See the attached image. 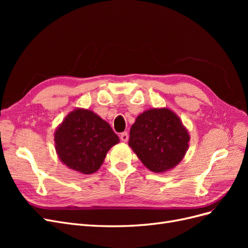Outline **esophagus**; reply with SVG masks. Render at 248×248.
Masks as SVG:
<instances>
[{
	"label": "esophagus",
	"mask_w": 248,
	"mask_h": 248,
	"mask_svg": "<svg viewBox=\"0 0 248 248\" xmlns=\"http://www.w3.org/2000/svg\"><path fill=\"white\" fill-rule=\"evenodd\" d=\"M120 139H121V140H122V141L126 142L127 140H128V139H129V137H128V132H127V131L122 132V133H121V136H120Z\"/></svg>",
	"instance_id": "34e87169"
}]
</instances>
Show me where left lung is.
I'll return each instance as SVG.
<instances>
[{"mask_svg": "<svg viewBox=\"0 0 248 248\" xmlns=\"http://www.w3.org/2000/svg\"><path fill=\"white\" fill-rule=\"evenodd\" d=\"M129 147L144 166L164 172L182 161L189 146V133L182 121L168 108L141 112L130 128Z\"/></svg>", "mask_w": 248, "mask_h": 248, "instance_id": "left-lung-1", "label": "left lung"}]
</instances>
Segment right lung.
I'll return each instance as SVG.
<instances>
[{
  "label": "right lung",
  "instance_id": "1",
  "mask_svg": "<svg viewBox=\"0 0 248 248\" xmlns=\"http://www.w3.org/2000/svg\"><path fill=\"white\" fill-rule=\"evenodd\" d=\"M119 141L109 124L86 108H74L55 131L59 159L85 175L98 170L108 150Z\"/></svg>",
  "mask_w": 248,
  "mask_h": 248
}]
</instances>
